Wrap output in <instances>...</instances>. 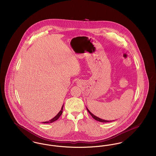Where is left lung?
<instances>
[{
    "instance_id": "left-lung-1",
    "label": "left lung",
    "mask_w": 156,
    "mask_h": 156,
    "mask_svg": "<svg viewBox=\"0 0 156 156\" xmlns=\"http://www.w3.org/2000/svg\"><path fill=\"white\" fill-rule=\"evenodd\" d=\"M87 111L88 112H89V114L92 116V117L94 118V119H95V120H96L97 121H98V122H103V123H108V122H111L112 121H114V120H104V119H101V118H98V117H97L95 115H94L93 113H92L90 112L89 111V109L87 108Z\"/></svg>"
}]
</instances>
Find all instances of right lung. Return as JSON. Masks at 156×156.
Instances as JSON below:
<instances>
[{"instance_id": "obj_1", "label": "right lung", "mask_w": 156, "mask_h": 156, "mask_svg": "<svg viewBox=\"0 0 156 156\" xmlns=\"http://www.w3.org/2000/svg\"><path fill=\"white\" fill-rule=\"evenodd\" d=\"M64 104H63V105L62 106V108H61V109L60 111L58 113V114H57L55 117H54L52 119H51V120H48V121L44 122H42V123H52V122H55V120H57V119H58L59 118V116L61 115V114H62V111H63V107H64Z\"/></svg>"}]
</instances>
